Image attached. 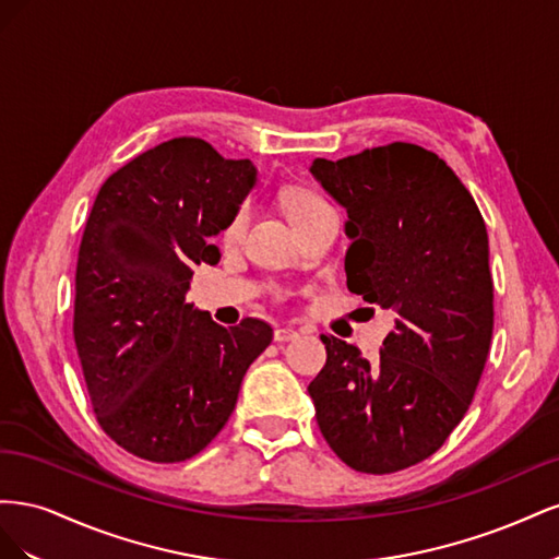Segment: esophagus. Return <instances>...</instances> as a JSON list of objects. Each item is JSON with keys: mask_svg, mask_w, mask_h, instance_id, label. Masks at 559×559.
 Wrapping results in <instances>:
<instances>
[{"mask_svg": "<svg viewBox=\"0 0 559 559\" xmlns=\"http://www.w3.org/2000/svg\"><path fill=\"white\" fill-rule=\"evenodd\" d=\"M273 337H275V343H289V341H296L298 331L292 326H280V329H275Z\"/></svg>", "mask_w": 559, "mask_h": 559, "instance_id": "obj_1", "label": "esophagus"}]
</instances>
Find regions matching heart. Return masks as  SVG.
<instances>
[{"label":"heart","instance_id":"obj_1","mask_svg":"<svg viewBox=\"0 0 559 559\" xmlns=\"http://www.w3.org/2000/svg\"><path fill=\"white\" fill-rule=\"evenodd\" d=\"M284 210L286 214H289L292 222L296 226H300L302 222H308V218L321 210H326V200L317 195L314 191H308V189H292L284 193ZM247 218H249V207L247 205H240L238 210H235V214L230 216L228 226L224 228V240L226 242H235L242 235L245 226H247Z\"/></svg>","mask_w":559,"mask_h":559}]
</instances>
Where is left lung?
<instances>
[{
	"label": "left lung",
	"mask_w": 559,
	"mask_h": 559,
	"mask_svg": "<svg viewBox=\"0 0 559 559\" xmlns=\"http://www.w3.org/2000/svg\"><path fill=\"white\" fill-rule=\"evenodd\" d=\"M317 181L347 210V289L396 312L380 357L321 335L310 382L331 450L361 473L425 462L476 394L495 326L487 228L448 163L408 142L317 158Z\"/></svg>",
	"instance_id": "8db88e82"
}]
</instances>
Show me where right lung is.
<instances>
[{
  "mask_svg": "<svg viewBox=\"0 0 559 559\" xmlns=\"http://www.w3.org/2000/svg\"><path fill=\"white\" fill-rule=\"evenodd\" d=\"M257 181L198 138L163 142L99 189L76 263L74 343L97 425L134 456L186 462L226 427L267 321L218 326L186 302L193 267Z\"/></svg>",
  "mask_w": 559,
  "mask_h": 559,
  "instance_id": "add662e5",
  "label": "right lung"
}]
</instances>
